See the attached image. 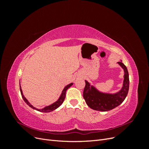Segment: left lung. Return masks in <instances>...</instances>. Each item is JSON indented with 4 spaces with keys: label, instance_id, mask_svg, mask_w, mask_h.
<instances>
[{
    "label": "left lung",
    "instance_id": "8db88e82",
    "mask_svg": "<svg viewBox=\"0 0 149 149\" xmlns=\"http://www.w3.org/2000/svg\"><path fill=\"white\" fill-rule=\"evenodd\" d=\"M118 64L124 72L123 87L118 92L111 94L100 91L95 86L85 80L83 97L90 108L99 111H108L118 107L124 101L129 88V73L127 68L122 61L118 62Z\"/></svg>",
    "mask_w": 149,
    "mask_h": 149
}]
</instances>
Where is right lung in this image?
Listing matches in <instances>:
<instances>
[{
  "label": "right lung",
  "mask_w": 149,
  "mask_h": 149,
  "mask_svg": "<svg viewBox=\"0 0 149 149\" xmlns=\"http://www.w3.org/2000/svg\"><path fill=\"white\" fill-rule=\"evenodd\" d=\"M73 84V83H70V84L66 86L63 88V91H62V93L61 94L60 96L59 97V98H58V100L56 102H53V104H50V105L44 107L43 108H40V109H38V108L34 107L33 105H31V104L30 103V102L27 100H26V97L24 95L23 92H22V88H21V86H20V89L21 95H22V98H23L24 101L25 102V103L26 104H27L28 106H29L31 108H32V109H33L35 110H37L38 111L42 112H52V111H53L54 110H55L56 109H57L58 107H60L62 104V103L63 102V101L65 100V96H66V93L67 89H68L69 88H70Z\"/></svg>",
  "instance_id": "1"
}]
</instances>
